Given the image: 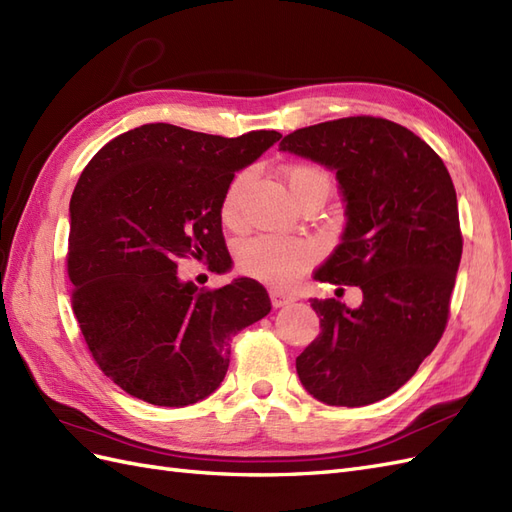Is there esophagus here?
Instances as JSON below:
<instances>
[{
	"label": "esophagus",
	"instance_id": "34e87169",
	"mask_svg": "<svg viewBox=\"0 0 512 512\" xmlns=\"http://www.w3.org/2000/svg\"><path fill=\"white\" fill-rule=\"evenodd\" d=\"M294 301H297V297H294V294H288L284 290H271V303H273V307H286V305H290Z\"/></svg>",
	"mask_w": 512,
	"mask_h": 512
}]
</instances>
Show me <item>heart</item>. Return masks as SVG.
Listing matches in <instances>:
<instances>
[{"label":"heart","instance_id":"1","mask_svg":"<svg viewBox=\"0 0 512 512\" xmlns=\"http://www.w3.org/2000/svg\"><path fill=\"white\" fill-rule=\"evenodd\" d=\"M245 181L247 173L237 175L222 198L220 215L228 226H235L239 220V205ZM284 181L294 203H299V200L307 196L327 198L331 192L329 173H324L322 168L312 164L288 166L284 170ZM314 258L316 247L305 239L262 235L250 239L241 247L239 265L247 275H252L269 286H288L294 277L309 267V262Z\"/></svg>","mask_w":512,"mask_h":512}]
</instances>
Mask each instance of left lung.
I'll list each match as a JSON object with an SVG mask.
<instances>
[{
    "label": "left lung",
    "mask_w": 512,
    "mask_h": 512,
    "mask_svg": "<svg viewBox=\"0 0 512 512\" xmlns=\"http://www.w3.org/2000/svg\"><path fill=\"white\" fill-rule=\"evenodd\" d=\"M280 151L335 173L348 220L314 277L363 292L354 309L312 299L322 331L297 356L299 380L322 404H374L416 374L444 333L463 247L455 185L425 141L380 117L294 130Z\"/></svg>",
    "instance_id": "8db88e82"
}]
</instances>
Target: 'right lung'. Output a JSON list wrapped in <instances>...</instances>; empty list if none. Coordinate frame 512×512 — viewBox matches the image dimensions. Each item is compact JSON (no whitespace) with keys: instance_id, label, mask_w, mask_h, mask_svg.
Instances as JSON below:
<instances>
[{"instance_id":"add662e5","label":"right lung","mask_w":512,"mask_h":512,"mask_svg":"<svg viewBox=\"0 0 512 512\" xmlns=\"http://www.w3.org/2000/svg\"><path fill=\"white\" fill-rule=\"evenodd\" d=\"M282 138H237L170 123L106 143L70 200L72 309L104 376L153 406L183 408L222 384L230 342L271 312L250 277L207 290L181 280V258L228 265L222 198L237 170Z\"/></svg>"}]
</instances>
